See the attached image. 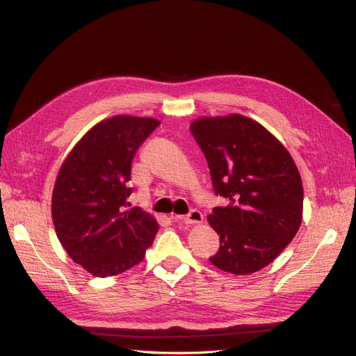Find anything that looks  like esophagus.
Instances as JSON below:
<instances>
[{
  "label": "esophagus",
  "mask_w": 356,
  "mask_h": 356,
  "mask_svg": "<svg viewBox=\"0 0 356 356\" xmlns=\"http://www.w3.org/2000/svg\"><path fill=\"white\" fill-rule=\"evenodd\" d=\"M172 218H173V219H180V220H183L184 223H200V222L203 220V215H202V212L197 211V209H192L186 216L175 215V216H172Z\"/></svg>",
  "instance_id": "obj_1"
}]
</instances>
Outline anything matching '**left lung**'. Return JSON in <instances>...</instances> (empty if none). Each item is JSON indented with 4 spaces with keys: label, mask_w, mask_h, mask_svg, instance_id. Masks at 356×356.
<instances>
[{
    "label": "left lung",
    "mask_w": 356,
    "mask_h": 356,
    "mask_svg": "<svg viewBox=\"0 0 356 356\" xmlns=\"http://www.w3.org/2000/svg\"><path fill=\"white\" fill-rule=\"evenodd\" d=\"M191 131L207 157L213 191L225 197L208 216L219 235L211 263L247 275L282 254L303 219V183L290 153L259 122L239 114L203 117Z\"/></svg>",
    "instance_id": "left-lung-1"
}]
</instances>
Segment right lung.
<instances>
[{"mask_svg":"<svg viewBox=\"0 0 356 356\" xmlns=\"http://www.w3.org/2000/svg\"><path fill=\"white\" fill-rule=\"evenodd\" d=\"M159 125L154 118L129 115L98 122L72 148L56 177V235L74 263L95 277L141 263L159 231L154 216L128 202L131 163Z\"/></svg>","mask_w":356,"mask_h":356,"instance_id":"1","label":"right lung"}]
</instances>
